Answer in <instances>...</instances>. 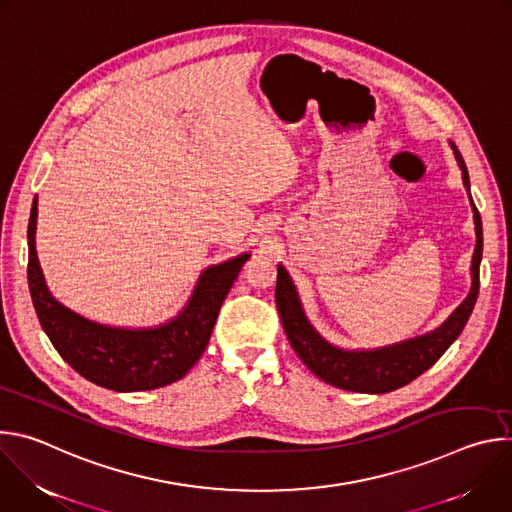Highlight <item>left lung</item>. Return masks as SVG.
<instances>
[{
  "label": "left lung",
  "mask_w": 512,
  "mask_h": 512,
  "mask_svg": "<svg viewBox=\"0 0 512 512\" xmlns=\"http://www.w3.org/2000/svg\"><path fill=\"white\" fill-rule=\"evenodd\" d=\"M456 162L462 170L464 186L470 194V178L462 154L450 141ZM472 200V198H470ZM474 225H476V249L472 257V287L468 298L454 310V314L440 326L423 336L397 342L373 350H344L324 340L304 314L298 289L291 281L283 265H277L275 304L283 330L296 354L304 360L306 367L326 381L344 391L356 393H389L409 385L421 373L440 360V356L452 346L462 334L480 289V259H482V221L472 202Z\"/></svg>",
  "instance_id": "8db88e82"
}]
</instances>
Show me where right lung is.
Masks as SVG:
<instances>
[{
  "mask_svg": "<svg viewBox=\"0 0 512 512\" xmlns=\"http://www.w3.org/2000/svg\"><path fill=\"white\" fill-rule=\"evenodd\" d=\"M38 198L28 223V285L38 320L58 354L87 381L119 391H150L180 381L202 356L243 263V253L210 265L196 281L184 310L154 328H115L87 320L62 306L44 281L36 255Z\"/></svg>",
  "mask_w": 512,
  "mask_h": 512,
  "instance_id": "right-lung-1",
  "label": "right lung"
}]
</instances>
